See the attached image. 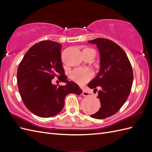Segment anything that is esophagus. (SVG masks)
<instances>
[{"label": "esophagus", "mask_w": 152, "mask_h": 152, "mask_svg": "<svg viewBox=\"0 0 152 152\" xmlns=\"http://www.w3.org/2000/svg\"><path fill=\"white\" fill-rule=\"evenodd\" d=\"M90 94H91V93H89V91H86V90H85V89H84V90H83V92H82V95H83L84 96H91Z\"/></svg>", "instance_id": "esophagus-1"}]
</instances>
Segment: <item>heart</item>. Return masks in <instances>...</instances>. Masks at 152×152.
<instances>
[{
    "instance_id": "heart-1",
    "label": "heart",
    "mask_w": 152,
    "mask_h": 152,
    "mask_svg": "<svg viewBox=\"0 0 152 152\" xmlns=\"http://www.w3.org/2000/svg\"><path fill=\"white\" fill-rule=\"evenodd\" d=\"M84 50H93L89 48H86ZM92 77V73L90 70L84 68H78L72 71L70 73V78L78 84H84L88 81Z\"/></svg>"
}]
</instances>
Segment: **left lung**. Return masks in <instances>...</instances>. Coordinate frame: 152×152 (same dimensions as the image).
Returning <instances> with one entry per match:
<instances>
[{"label": "left lung", "mask_w": 152, "mask_h": 152, "mask_svg": "<svg viewBox=\"0 0 152 152\" xmlns=\"http://www.w3.org/2000/svg\"><path fill=\"white\" fill-rule=\"evenodd\" d=\"M96 44L100 54V69L98 75L87 84L96 91L102 104L92 118L103 119L116 113L125 103L131 90L133 72L124 50L113 41L98 38L88 41Z\"/></svg>", "instance_id": "left-lung-1"}]
</instances>
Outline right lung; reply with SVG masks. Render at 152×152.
I'll return each instance as SVG.
<instances>
[{"mask_svg":"<svg viewBox=\"0 0 152 152\" xmlns=\"http://www.w3.org/2000/svg\"><path fill=\"white\" fill-rule=\"evenodd\" d=\"M62 45L52 40L34 44L19 64L17 79L19 91L26 107L40 117L48 118L60 112L66 96L79 95L82 91L75 82L67 80L61 58ZM55 76L66 84L54 85Z\"/></svg>","mask_w":152,"mask_h":152,"instance_id":"obj_1","label":"right lung"}]
</instances>
